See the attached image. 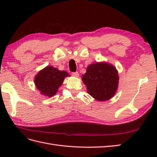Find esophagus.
Instances as JSON below:
<instances>
[{
	"instance_id": "34e87169",
	"label": "esophagus",
	"mask_w": 157,
	"mask_h": 157,
	"mask_svg": "<svg viewBox=\"0 0 157 157\" xmlns=\"http://www.w3.org/2000/svg\"><path fill=\"white\" fill-rule=\"evenodd\" d=\"M72 75L74 76V77H78V76H79V73H78V71L73 72V73H72Z\"/></svg>"
}]
</instances>
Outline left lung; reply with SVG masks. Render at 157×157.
Here are the masks:
<instances>
[{"label": "left lung", "mask_w": 157, "mask_h": 157, "mask_svg": "<svg viewBox=\"0 0 157 157\" xmlns=\"http://www.w3.org/2000/svg\"><path fill=\"white\" fill-rule=\"evenodd\" d=\"M82 76L88 94L97 101H108L115 94L119 75L113 65L105 62L93 63Z\"/></svg>", "instance_id": "1"}]
</instances>
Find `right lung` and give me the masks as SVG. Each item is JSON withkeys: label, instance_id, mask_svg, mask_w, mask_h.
Instances as JSON below:
<instances>
[{"label": "right lung", "instance_id": "right-lung-1", "mask_svg": "<svg viewBox=\"0 0 157 157\" xmlns=\"http://www.w3.org/2000/svg\"><path fill=\"white\" fill-rule=\"evenodd\" d=\"M67 76H69L67 71L47 66L36 75L34 83L42 94L51 97L57 92L59 87L62 85Z\"/></svg>", "mask_w": 157, "mask_h": 157}]
</instances>
